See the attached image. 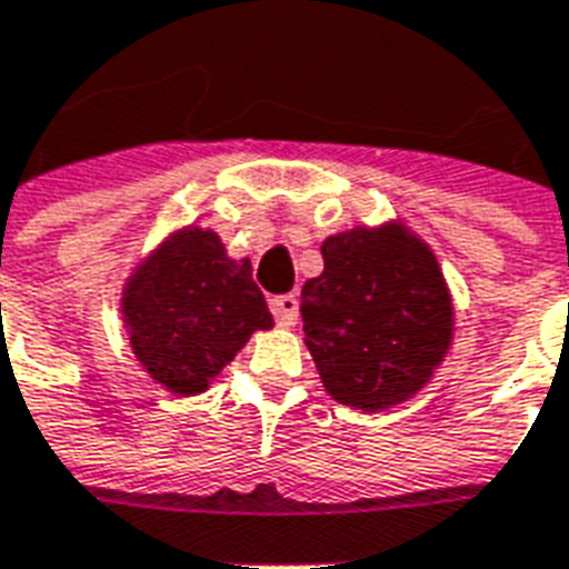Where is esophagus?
Here are the masks:
<instances>
[{
	"label": "esophagus",
	"mask_w": 569,
	"mask_h": 569,
	"mask_svg": "<svg viewBox=\"0 0 569 569\" xmlns=\"http://www.w3.org/2000/svg\"><path fill=\"white\" fill-rule=\"evenodd\" d=\"M271 313L273 319L283 328L296 326L298 322V298L289 292V296H273L271 298Z\"/></svg>",
	"instance_id": "1"
}]
</instances>
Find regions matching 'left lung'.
<instances>
[{
  "label": "left lung",
  "instance_id": "left-lung-1",
  "mask_svg": "<svg viewBox=\"0 0 569 569\" xmlns=\"http://www.w3.org/2000/svg\"><path fill=\"white\" fill-rule=\"evenodd\" d=\"M301 289L305 343L335 401L386 410L431 380L452 343V298L435 252L401 226L331 234Z\"/></svg>",
  "mask_w": 569,
  "mask_h": 569
}]
</instances>
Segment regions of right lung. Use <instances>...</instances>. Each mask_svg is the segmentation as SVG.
Instances as JSON below:
<instances>
[{"label":"right lung","mask_w":569,"mask_h":569,"mask_svg":"<svg viewBox=\"0 0 569 569\" xmlns=\"http://www.w3.org/2000/svg\"><path fill=\"white\" fill-rule=\"evenodd\" d=\"M123 319L138 361L174 395H199L252 331L271 328L250 259L226 256L220 234L183 229L138 264Z\"/></svg>","instance_id":"add662e5"}]
</instances>
